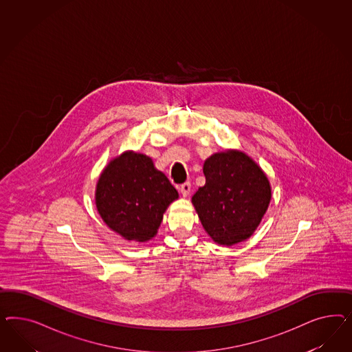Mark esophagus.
Here are the masks:
<instances>
[{
	"label": "esophagus",
	"instance_id": "1",
	"mask_svg": "<svg viewBox=\"0 0 352 352\" xmlns=\"http://www.w3.org/2000/svg\"><path fill=\"white\" fill-rule=\"evenodd\" d=\"M179 190H181V193L184 196V197H186V196H188V195H190V192H191V183H190V182L183 183V184H181Z\"/></svg>",
	"mask_w": 352,
	"mask_h": 352
}]
</instances>
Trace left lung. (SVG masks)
I'll list each match as a JSON object with an SVG mask.
<instances>
[{
    "label": "left lung",
    "mask_w": 352,
    "mask_h": 352,
    "mask_svg": "<svg viewBox=\"0 0 352 352\" xmlns=\"http://www.w3.org/2000/svg\"><path fill=\"white\" fill-rule=\"evenodd\" d=\"M205 186L192 196L205 231L219 245L249 239L271 200L266 174L241 151L228 149L204 164Z\"/></svg>",
    "instance_id": "1"
}]
</instances>
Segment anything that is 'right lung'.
<instances>
[{"instance_id": "1", "label": "right lung", "mask_w": 352, "mask_h": 352, "mask_svg": "<svg viewBox=\"0 0 352 352\" xmlns=\"http://www.w3.org/2000/svg\"><path fill=\"white\" fill-rule=\"evenodd\" d=\"M177 199L178 191L148 156L131 151L111 161L96 183L98 213L129 241L155 237L162 215Z\"/></svg>"}]
</instances>
